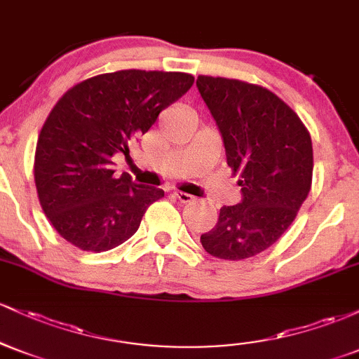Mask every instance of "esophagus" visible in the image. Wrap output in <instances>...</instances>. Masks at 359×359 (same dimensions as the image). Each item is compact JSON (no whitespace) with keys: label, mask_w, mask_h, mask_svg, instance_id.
Here are the masks:
<instances>
[{"label":"esophagus","mask_w":359,"mask_h":359,"mask_svg":"<svg viewBox=\"0 0 359 359\" xmlns=\"http://www.w3.org/2000/svg\"><path fill=\"white\" fill-rule=\"evenodd\" d=\"M174 196L177 197V199L180 201L182 204H187V203H192L194 197L191 196V194H185V192H174Z\"/></svg>","instance_id":"1"}]
</instances>
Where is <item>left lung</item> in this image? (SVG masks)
Here are the masks:
<instances>
[{"label": "left lung", "mask_w": 359, "mask_h": 359, "mask_svg": "<svg viewBox=\"0 0 359 359\" xmlns=\"http://www.w3.org/2000/svg\"><path fill=\"white\" fill-rule=\"evenodd\" d=\"M197 89L216 119L243 192L240 204L222 205L201 243L216 258H251L287 231L311 191V133L285 101L262 86L199 76Z\"/></svg>", "instance_id": "1"}]
</instances>
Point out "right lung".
Masks as SVG:
<instances>
[{"mask_svg": "<svg viewBox=\"0 0 359 359\" xmlns=\"http://www.w3.org/2000/svg\"><path fill=\"white\" fill-rule=\"evenodd\" d=\"M192 84L185 72L128 69L89 77L57 101L39 135L34 175L45 216L65 241L101 253L138 231L163 191L128 174L116 179L111 156L130 155L131 142Z\"/></svg>", "mask_w": 359, "mask_h": 359, "instance_id": "1", "label": "right lung"}]
</instances>
